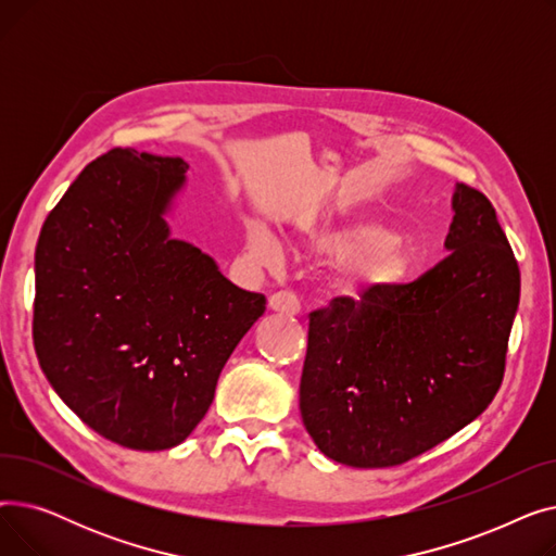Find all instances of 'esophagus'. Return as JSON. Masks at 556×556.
<instances>
[{"mask_svg":"<svg viewBox=\"0 0 556 556\" xmlns=\"http://www.w3.org/2000/svg\"><path fill=\"white\" fill-rule=\"evenodd\" d=\"M268 308L279 313V315H288V317H295L300 313V300L290 293V290H279V293L270 295L268 300Z\"/></svg>","mask_w":556,"mask_h":556,"instance_id":"34e87169","label":"esophagus"}]
</instances>
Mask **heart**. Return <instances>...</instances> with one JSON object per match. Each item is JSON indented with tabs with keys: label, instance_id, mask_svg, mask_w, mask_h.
Listing matches in <instances>:
<instances>
[{
	"label": "heart",
	"instance_id": "heart-1",
	"mask_svg": "<svg viewBox=\"0 0 556 556\" xmlns=\"http://www.w3.org/2000/svg\"><path fill=\"white\" fill-rule=\"evenodd\" d=\"M293 237L308 254L333 256L329 281L338 295L356 302L386 293L415 266L410 243L390 233L381 220L367 216L304 218ZM245 250L263 266H277L283 254L279 239L261 225L248 227Z\"/></svg>",
	"mask_w": 556,
	"mask_h": 556
}]
</instances>
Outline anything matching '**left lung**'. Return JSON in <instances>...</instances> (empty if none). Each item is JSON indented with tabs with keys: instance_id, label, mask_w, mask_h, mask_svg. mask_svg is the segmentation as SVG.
I'll return each instance as SVG.
<instances>
[{
	"instance_id": "1",
	"label": "left lung",
	"mask_w": 556,
	"mask_h": 556,
	"mask_svg": "<svg viewBox=\"0 0 556 556\" xmlns=\"http://www.w3.org/2000/svg\"><path fill=\"white\" fill-rule=\"evenodd\" d=\"M444 248L413 283L311 313L300 410L333 462L403 464L469 426L498 392L520 270L484 193L455 185Z\"/></svg>"
}]
</instances>
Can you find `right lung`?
Here are the masks:
<instances>
[{"label": "right lung", "instance_id": "add662e5", "mask_svg": "<svg viewBox=\"0 0 556 556\" xmlns=\"http://www.w3.org/2000/svg\"><path fill=\"white\" fill-rule=\"evenodd\" d=\"M182 157L114 149L87 164L36 248L34 344L83 424L132 451L182 444L266 298L173 239Z\"/></svg>", "mask_w": 556, "mask_h": 556}]
</instances>
